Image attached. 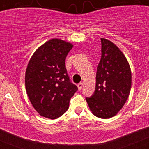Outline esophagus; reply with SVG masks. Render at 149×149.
Listing matches in <instances>:
<instances>
[{"instance_id":"obj_1","label":"esophagus","mask_w":149,"mask_h":149,"mask_svg":"<svg viewBox=\"0 0 149 149\" xmlns=\"http://www.w3.org/2000/svg\"><path fill=\"white\" fill-rule=\"evenodd\" d=\"M83 85H84V84H83V83H79V84H77V87H78L79 90H81V89H82Z\"/></svg>"}]
</instances>
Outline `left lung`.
Here are the masks:
<instances>
[{"instance_id": "left-lung-1", "label": "left lung", "mask_w": 149, "mask_h": 149, "mask_svg": "<svg viewBox=\"0 0 149 149\" xmlns=\"http://www.w3.org/2000/svg\"><path fill=\"white\" fill-rule=\"evenodd\" d=\"M101 57L96 72L95 90L86 98L95 116L109 119L118 113L128 98L131 72L127 59L119 48L101 38Z\"/></svg>"}]
</instances>
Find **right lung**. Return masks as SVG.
<instances>
[{
  "label": "right lung",
  "mask_w": 149,
  "mask_h": 149,
  "mask_svg": "<svg viewBox=\"0 0 149 149\" xmlns=\"http://www.w3.org/2000/svg\"><path fill=\"white\" fill-rule=\"evenodd\" d=\"M73 45L52 39L34 52L25 73L27 94L42 116L55 119L67 111L71 98L77 90L70 81L65 58Z\"/></svg>",
  "instance_id": "1"
}]
</instances>
